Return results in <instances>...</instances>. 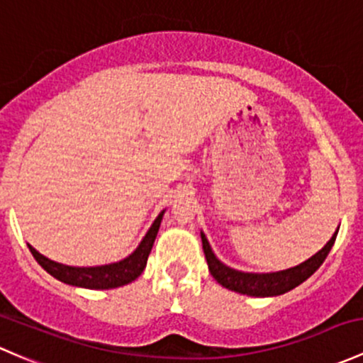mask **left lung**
Listing matches in <instances>:
<instances>
[{
    "mask_svg": "<svg viewBox=\"0 0 363 363\" xmlns=\"http://www.w3.org/2000/svg\"><path fill=\"white\" fill-rule=\"evenodd\" d=\"M337 231H335L333 238L327 242V245L320 252H316V254L308 259V261L301 262L299 266H294V268L284 269V272L277 273L236 272V269L228 268L226 264H223V262L213 255V252L211 249V245H208L203 233H201V243H203V254L205 259H207L208 272H211L212 277L216 278L223 287L240 294H247V296L269 297L280 296V294L292 291L294 287H297V285L303 284L304 280H308V278L322 266V262L325 261L327 255H329V252L333 249L335 242V236H337Z\"/></svg>",
    "mask_w": 363,
    "mask_h": 363,
    "instance_id": "8db88e82",
    "label": "left lung"
}]
</instances>
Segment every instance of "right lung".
<instances>
[{
	"instance_id": "1",
	"label": "right lung",
	"mask_w": 363,
	"mask_h": 363,
	"mask_svg": "<svg viewBox=\"0 0 363 363\" xmlns=\"http://www.w3.org/2000/svg\"><path fill=\"white\" fill-rule=\"evenodd\" d=\"M162 217L163 212L156 217L150 231L146 233L140 245L133 250V254L128 255L123 261L113 262V264L95 266V268H74V266L59 264V262L50 261V259L41 255L38 250H34L30 245L28 247L30 254L38 261V264L45 272L50 273L53 278L64 281V284L85 289H116L121 287V285L130 284L144 272L147 257H150V252L152 249V243H155L156 235H158L160 224H162Z\"/></svg>"
}]
</instances>
